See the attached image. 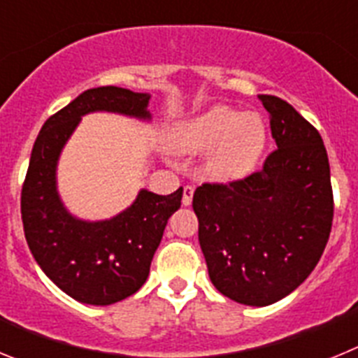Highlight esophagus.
Wrapping results in <instances>:
<instances>
[{
  "label": "esophagus",
  "mask_w": 358,
  "mask_h": 358,
  "mask_svg": "<svg viewBox=\"0 0 358 358\" xmlns=\"http://www.w3.org/2000/svg\"><path fill=\"white\" fill-rule=\"evenodd\" d=\"M194 186H185L182 189V206H189L192 204V199H194Z\"/></svg>",
  "instance_id": "obj_1"
}]
</instances>
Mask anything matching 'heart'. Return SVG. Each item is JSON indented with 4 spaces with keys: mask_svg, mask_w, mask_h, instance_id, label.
<instances>
[{
    "mask_svg": "<svg viewBox=\"0 0 358 358\" xmlns=\"http://www.w3.org/2000/svg\"><path fill=\"white\" fill-rule=\"evenodd\" d=\"M265 125L256 113H238L224 103L176 122L166 147L179 156L206 152L202 169L215 182H236L251 176L265 150Z\"/></svg>",
    "mask_w": 358,
    "mask_h": 358,
    "instance_id": "1",
    "label": "heart"
}]
</instances>
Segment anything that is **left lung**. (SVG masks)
<instances>
[{
	"label": "left lung",
	"instance_id": "left-lung-1",
	"mask_svg": "<svg viewBox=\"0 0 358 358\" xmlns=\"http://www.w3.org/2000/svg\"><path fill=\"white\" fill-rule=\"evenodd\" d=\"M276 150L264 170L194 194L199 243L215 289L236 303L267 306L310 276L334 218L322 138L290 103L260 94Z\"/></svg>",
	"mask_w": 358,
	"mask_h": 358
}]
</instances>
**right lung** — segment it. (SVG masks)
Here are the masks:
<instances>
[{
  "label": "right lung",
  "instance_id": "right-lung-1",
  "mask_svg": "<svg viewBox=\"0 0 358 358\" xmlns=\"http://www.w3.org/2000/svg\"><path fill=\"white\" fill-rule=\"evenodd\" d=\"M148 102V93L115 85L87 90L44 122L31 148L21 192L24 236L43 273L75 301L107 306L138 292L169 218L181 206L182 188L170 195L141 188L115 217L85 220L59 194V159L82 116L110 113L152 123Z\"/></svg>",
  "mask_w": 358,
  "mask_h": 358
}]
</instances>
